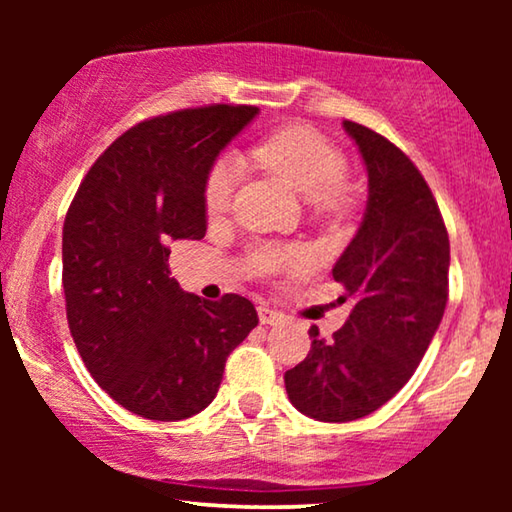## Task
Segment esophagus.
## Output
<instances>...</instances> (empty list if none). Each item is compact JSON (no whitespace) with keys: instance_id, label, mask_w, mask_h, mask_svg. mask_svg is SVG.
Listing matches in <instances>:
<instances>
[{"instance_id":"1","label":"esophagus","mask_w":512,"mask_h":512,"mask_svg":"<svg viewBox=\"0 0 512 512\" xmlns=\"http://www.w3.org/2000/svg\"><path fill=\"white\" fill-rule=\"evenodd\" d=\"M258 319H261L263 326H277L284 321V314L277 312V310H270L268 305H261L258 307Z\"/></svg>"}]
</instances>
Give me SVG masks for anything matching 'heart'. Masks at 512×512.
<instances>
[{"label":"heart","instance_id":"obj_1","mask_svg":"<svg viewBox=\"0 0 512 512\" xmlns=\"http://www.w3.org/2000/svg\"><path fill=\"white\" fill-rule=\"evenodd\" d=\"M254 153L265 167L279 174L314 207L333 209L340 205V184L347 177L345 156L319 132L303 125H291L258 144ZM237 177H240V167L233 158H219L209 167L205 186H202V205L209 216L226 212ZM254 263L261 272L298 270L307 263V256L300 249L268 247L258 251Z\"/></svg>","mask_w":512,"mask_h":512}]
</instances>
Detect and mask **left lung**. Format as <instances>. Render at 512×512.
<instances>
[{"label":"left lung","mask_w":512,"mask_h":512,"mask_svg":"<svg viewBox=\"0 0 512 512\" xmlns=\"http://www.w3.org/2000/svg\"><path fill=\"white\" fill-rule=\"evenodd\" d=\"M368 170V205L333 279L354 298L331 340L310 328L305 361L286 370L293 408L352 422L382 408L415 373L447 305L450 237L415 163L375 130L345 121Z\"/></svg>","instance_id":"8db88e82"}]
</instances>
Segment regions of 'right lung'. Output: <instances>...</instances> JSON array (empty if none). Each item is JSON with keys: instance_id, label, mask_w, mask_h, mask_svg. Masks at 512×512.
Segmentation results:
<instances>
[{"instance_id": "right-lung-1", "label": "right lung", "mask_w": 512, "mask_h": 512, "mask_svg": "<svg viewBox=\"0 0 512 512\" xmlns=\"http://www.w3.org/2000/svg\"><path fill=\"white\" fill-rule=\"evenodd\" d=\"M256 107L172 111L125 130L95 160L62 228L69 333L93 380L125 410L158 422L214 401L226 359L258 324L237 293L219 303L170 277L172 240L207 233L202 186Z\"/></svg>"}]
</instances>
